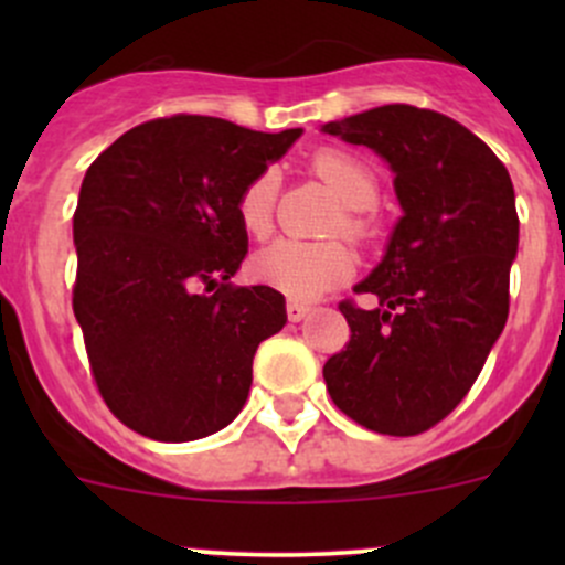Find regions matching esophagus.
<instances>
[{"label": "esophagus", "instance_id": "obj_1", "mask_svg": "<svg viewBox=\"0 0 565 565\" xmlns=\"http://www.w3.org/2000/svg\"><path fill=\"white\" fill-rule=\"evenodd\" d=\"M309 311H311V306L303 303V300H292V298L287 300V317H289V322H300V319L309 315Z\"/></svg>", "mask_w": 565, "mask_h": 565}]
</instances>
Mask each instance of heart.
Segmentation results:
<instances>
[{"instance_id":"1","label":"heart","mask_w":565,"mask_h":565,"mask_svg":"<svg viewBox=\"0 0 565 565\" xmlns=\"http://www.w3.org/2000/svg\"><path fill=\"white\" fill-rule=\"evenodd\" d=\"M311 172L333 191L347 210H369L377 202V177L363 161L341 150H319L311 158ZM278 174L276 169H262L243 185L237 196V221L250 237H267L276 213ZM350 237L366 235V221L344 215L341 221ZM358 259L350 246L339 241L303 243L276 241L254 256V276L267 287L278 289L292 300H315L328 289L350 281L355 276Z\"/></svg>"}]
</instances>
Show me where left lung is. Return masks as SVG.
<instances>
[{"label": "left lung", "mask_w": 565, "mask_h": 565, "mask_svg": "<svg viewBox=\"0 0 565 565\" xmlns=\"http://www.w3.org/2000/svg\"><path fill=\"white\" fill-rule=\"evenodd\" d=\"M388 161L404 215L383 262L341 300L350 344L328 358L330 398L355 424L409 437L467 396L509 319L520 246L509 169L476 134L431 108L391 104L322 125Z\"/></svg>", "instance_id": "8db88e82"}]
</instances>
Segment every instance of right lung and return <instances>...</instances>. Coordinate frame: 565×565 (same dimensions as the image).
<instances>
[{
  "label": "right lung",
  "mask_w": 565,
  "mask_h": 565,
  "mask_svg": "<svg viewBox=\"0 0 565 565\" xmlns=\"http://www.w3.org/2000/svg\"><path fill=\"white\" fill-rule=\"evenodd\" d=\"M300 134L174 114L130 128L84 174L73 315L95 385L128 429L199 440L246 404L256 347L287 309L273 287L230 281L248 250L237 196Z\"/></svg>",
  "instance_id": "1"
}]
</instances>
